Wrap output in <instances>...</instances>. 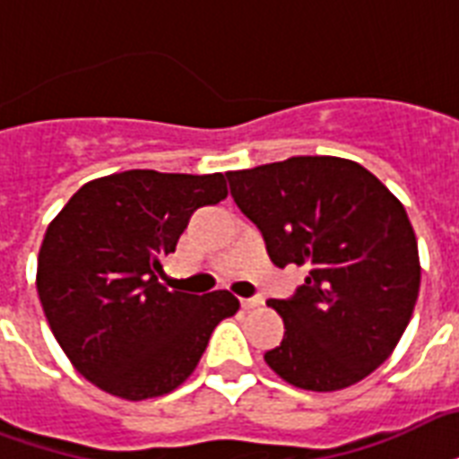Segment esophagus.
<instances>
[{
	"mask_svg": "<svg viewBox=\"0 0 459 459\" xmlns=\"http://www.w3.org/2000/svg\"><path fill=\"white\" fill-rule=\"evenodd\" d=\"M262 303H264V300H262V299H243V300H240V306H243L245 310H253V307H260Z\"/></svg>",
	"mask_w": 459,
	"mask_h": 459,
	"instance_id": "34e87169",
	"label": "esophagus"
}]
</instances>
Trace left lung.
Listing matches in <instances>:
<instances>
[{
	"instance_id": "left-lung-1",
	"label": "left lung",
	"mask_w": 459,
	"mask_h": 459,
	"mask_svg": "<svg viewBox=\"0 0 459 459\" xmlns=\"http://www.w3.org/2000/svg\"><path fill=\"white\" fill-rule=\"evenodd\" d=\"M230 195L262 230L276 267H306L281 344L264 354L300 390L334 393L393 354L414 313L421 264L404 206L376 175L337 156L230 170Z\"/></svg>"
}]
</instances>
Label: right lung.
I'll use <instances>...</instances> for the list:
<instances>
[{"mask_svg":"<svg viewBox=\"0 0 459 459\" xmlns=\"http://www.w3.org/2000/svg\"><path fill=\"white\" fill-rule=\"evenodd\" d=\"M229 197L226 175L125 170L86 183L45 230L38 296L52 334L89 383L120 400L160 397L197 368L238 313L230 291H168L160 260L199 206Z\"/></svg>","mask_w":459,"mask_h":459,"instance_id":"obj_1","label":"right lung"}]
</instances>
